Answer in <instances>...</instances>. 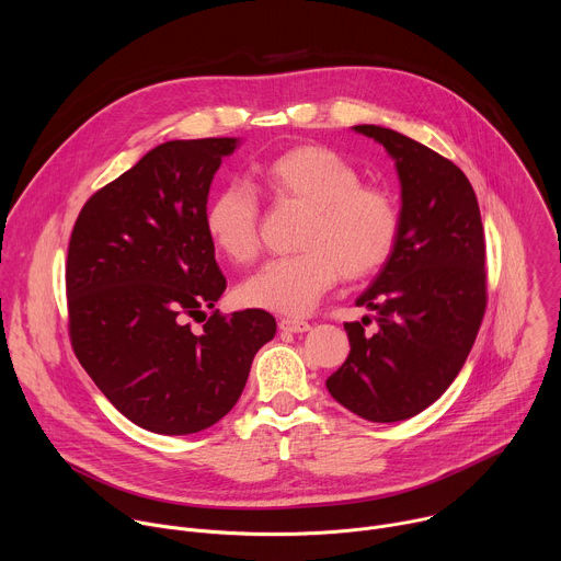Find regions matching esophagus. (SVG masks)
<instances>
[{
	"instance_id": "esophagus-1",
	"label": "esophagus",
	"mask_w": 561,
	"mask_h": 561,
	"mask_svg": "<svg viewBox=\"0 0 561 561\" xmlns=\"http://www.w3.org/2000/svg\"><path fill=\"white\" fill-rule=\"evenodd\" d=\"M279 331H286V333H306V331H310V324L304 322V319L282 317V319H279Z\"/></svg>"
}]
</instances>
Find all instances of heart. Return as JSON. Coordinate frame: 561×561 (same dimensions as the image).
<instances>
[{
	"label": "heart",
	"instance_id": "1",
	"mask_svg": "<svg viewBox=\"0 0 561 561\" xmlns=\"http://www.w3.org/2000/svg\"><path fill=\"white\" fill-rule=\"evenodd\" d=\"M257 178L277 202L308 208L297 234L299 253L271 260L239 286L247 306L299 317L312 310L337 282L377 273L392 255L402 215L394 197L362 184V173L337 150L301 144L257 167ZM215 249L230 262L247 264L260 249V204L239 182L221 186L204 213Z\"/></svg>",
	"mask_w": 561,
	"mask_h": 561
}]
</instances>
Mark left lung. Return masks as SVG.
Segmentation results:
<instances>
[{
    "instance_id": "1",
    "label": "left lung",
    "mask_w": 561,
    "mask_h": 561,
    "mask_svg": "<svg viewBox=\"0 0 561 561\" xmlns=\"http://www.w3.org/2000/svg\"><path fill=\"white\" fill-rule=\"evenodd\" d=\"M353 130L394 162L402 228L355 301L375 314L344 324L351 353L327 388L351 413L392 424L437 402L472 348L486 308L484 226L470 182L446 157L392 128ZM370 318L375 334L363 331Z\"/></svg>"
}]
</instances>
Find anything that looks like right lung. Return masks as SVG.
I'll return each instance as SVG.
<instances>
[{
	"label": "right lung",
	"mask_w": 561,
	"mask_h": 561,
	"mask_svg": "<svg viewBox=\"0 0 561 561\" xmlns=\"http://www.w3.org/2000/svg\"><path fill=\"white\" fill-rule=\"evenodd\" d=\"M239 137L175 139L148 150L79 213L66 264L75 355L108 402L157 435L217 424L242 394L275 317L213 312L226 277L204 213L221 159Z\"/></svg>",
	"instance_id": "1"
}]
</instances>
